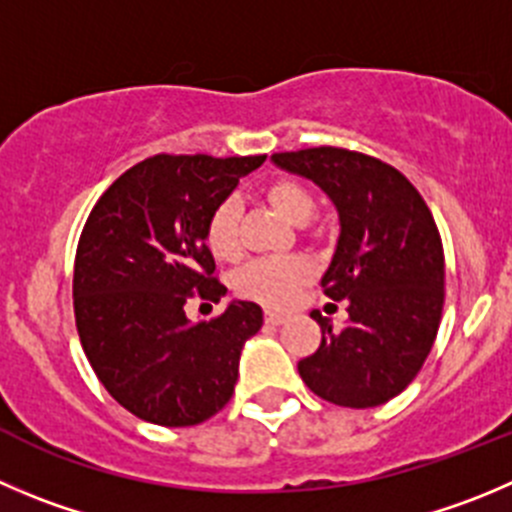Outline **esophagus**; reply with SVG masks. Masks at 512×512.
Wrapping results in <instances>:
<instances>
[{
    "mask_svg": "<svg viewBox=\"0 0 512 512\" xmlns=\"http://www.w3.org/2000/svg\"><path fill=\"white\" fill-rule=\"evenodd\" d=\"M286 319H289V316H286V314H279V311H266V321H269V324L279 326V324H284Z\"/></svg>",
    "mask_w": 512,
    "mask_h": 512,
    "instance_id": "obj_1",
    "label": "esophagus"
}]
</instances>
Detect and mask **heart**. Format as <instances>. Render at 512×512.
I'll return each instance as SVG.
<instances>
[{"label": "heart", "instance_id": "obj_1", "mask_svg": "<svg viewBox=\"0 0 512 512\" xmlns=\"http://www.w3.org/2000/svg\"><path fill=\"white\" fill-rule=\"evenodd\" d=\"M266 201L291 223L311 221L316 211L314 193L296 178H276L264 191ZM206 243L216 259L233 261L241 253V228H238L236 198H223L206 221ZM311 279L309 261L299 256L284 259H259L243 266L233 279L238 296L256 301L269 309H281L296 296V291Z\"/></svg>", "mask_w": 512, "mask_h": 512}]
</instances>
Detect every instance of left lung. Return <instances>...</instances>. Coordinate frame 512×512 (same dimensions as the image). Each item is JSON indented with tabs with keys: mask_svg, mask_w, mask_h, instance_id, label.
<instances>
[{
	"mask_svg": "<svg viewBox=\"0 0 512 512\" xmlns=\"http://www.w3.org/2000/svg\"><path fill=\"white\" fill-rule=\"evenodd\" d=\"M314 180L339 211V243L321 286L347 301L334 332L319 311L321 344L299 374L316 397L367 410L397 397L425 364L445 304V253L425 198L384 160L344 148L271 155Z\"/></svg>",
	"mask_w": 512,
	"mask_h": 512,
	"instance_id": "8db88e82",
	"label": "left lung"
}]
</instances>
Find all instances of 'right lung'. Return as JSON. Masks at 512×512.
Wrapping results in <instances>:
<instances>
[{"mask_svg": "<svg viewBox=\"0 0 512 512\" xmlns=\"http://www.w3.org/2000/svg\"><path fill=\"white\" fill-rule=\"evenodd\" d=\"M264 160L153 155L87 216L72 276L77 334L102 387L140 420L201 425L231 399L243 342L264 324L261 306L233 301L208 321H191L183 306L226 296L206 221Z\"/></svg>", "mask_w": 512, "mask_h": 512, "instance_id": "obj_1", "label": "right lung"}]
</instances>
